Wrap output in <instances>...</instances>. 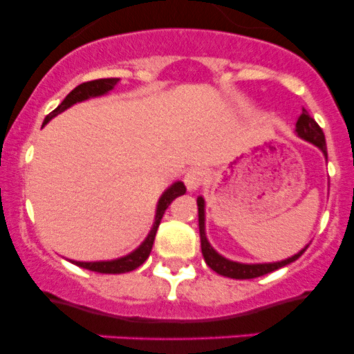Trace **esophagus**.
I'll return each instance as SVG.
<instances>
[{"label": "esophagus", "instance_id": "esophagus-1", "mask_svg": "<svg viewBox=\"0 0 354 354\" xmlns=\"http://www.w3.org/2000/svg\"><path fill=\"white\" fill-rule=\"evenodd\" d=\"M204 180H206V171L203 167H192V169H188V173L185 174V185H187L190 192L197 190L204 183Z\"/></svg>", "mask_w": 354, "mask_h": 354}]
</instances>
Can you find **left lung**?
Returning a JSON list of instances; mask_svg holds the SVG:
<instances>
[{"label":"left lung","instance_id":"1","mask_svg":"<svg viewBox=\"0 0 354 354\" xmlns=\"http://www.w3.org/2000/svg\"><path fill=\"white\" fill-rule=\"evenodd\" d=\"M295 134L300 138V140L307 141V143L315 145L316 148L322 150V153L325 155L326 158V143H325V134L319 129V125L316 124L315 118L307 113L306 110H302L299 120L295 124ZM197 207H199V232H201V250H203V257L206 260L207 266L214 270L220 276L232 277V279H253V277L263 276V274H269L276 269H281V267L288 266V263L295 262L304 252L306 248L300 250L299 253H295L293 257H288L285 260H279V262H269V263H241L234 262V260L225 259L223 255L214 250L209 244L206 237V203H204L203 196L197 197Z\"/></svg>","mask_w":354,"mask_h":354}]
</instances>
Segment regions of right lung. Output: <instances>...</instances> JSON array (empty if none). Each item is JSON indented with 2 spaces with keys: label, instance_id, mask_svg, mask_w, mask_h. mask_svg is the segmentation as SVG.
Wrapping results in <instances>:
<instances>
[{
  "label": "right lung",
  "instance_id": "add662e5",
  "mask_svg": "<svg viewBox=\"0 0 354 354\" xmlns=\"http://www.w3.org/2000/svg\"><path fill=\"white\" fill-rule=\"evenodd\" d=\"M118 78H101V80H92V82H85V84H80L78 87L73 88L68 95L64 97V101L52 111L50 115H47L43 125L48 124L54 117H57L59 113H62L64 110L71 108L73 104H77V102L87 101L91 97H99V95L108 94L110 91H113L115 85L118 84ZM187 192V188H185L183 181H174L171 187H167V190H164V194L160 196L157 203V209H155V220L153 225H151V230L148 232L147 239L140 244V246L131 252L129 255L120 257V259H113V260H99V262H77V260H71L75 266L82 267V269H88L94 270V272H101V274H124V272H131V270L138 269L145 260L148 259L151 252V246H153L155 241V234H157L158 225H160V220L166 213V209L169 207V204L173 203L176 197L183 196Z\"/></svg>",
  "mask_w": 354,
  "mask_h": 354
}]
</instances>
